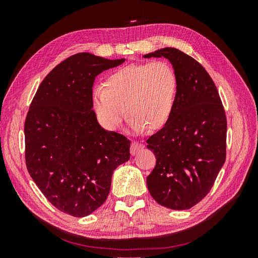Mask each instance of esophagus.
Instances as JSON below:
<instances>
[{
	"mask_svg": "<svg viewBox=\"0 0 258 258\" xmlns=\"http://www.w3.org/2000/svg\"><path fill=\"white\" fill-rule=\"evenodd\" d=\"M143 147V145L141 143H139L137 141H132L131 142V146H130V153L131 155H137V153L141 150Z\"/></svg>",
	"mask_w": 258,
	"mask_h": 258,
	"instance_id": "esophagus-1",
	"label": "esophagus"
}]
</instances>
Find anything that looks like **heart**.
Masks as SVG:
<instances>
[{
  "label": "heart",
  "instance_id": "1",
  "mask_svg": "<svg viewBox=\"0 0 258 258\" xmlns=\"http://www.w3.org/2000/svg\"><path fill=\"white\" fill-rule=\"evenodd\" d=\"M105 87L92 90L91 103L99 122L110 131L119 129L128 114L130 127L141 132L165 127L173 114L177 79L165 60L131 63L106 77Z\"/></svg>",
  "mask_w": 258,
  "mask_h": 258
}]
</instances>
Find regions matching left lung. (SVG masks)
<instances>
[{
  "label": "left lung",
  "mask_w": 258,
  "mask_h": 258,
  "mask_svg": "<svg viewBox=\"0 0 258 258\" xmlns=\"http://www.w3.org/2000/svg\"><path fill=\"white\" fill-rule=\"evenodd\" d=\"M152 57L171 62L177 89L170 120L146 141L156 157L147 188L159 205L187 210L207 196L224 165L227 120L216 86L198 61L171 47L144 54Z\"/></svg>",
  "instance_id": "1"
}]
</instances>
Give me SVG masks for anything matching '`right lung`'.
I'll return each mask as SVG.
<instances>
[{"instance_id": "add662e5", "label": "right lung", "mask_w": 258, "mask_h": 258, "mask_svg": "<svg viewBox=\"0 0 258 258\" xmlns=\"http://www.w3.org/2000/svg\"><path fill=\"white\" fill-rule=\"evenodd\" d=\"M89 52L69 57L41 83L25 122L29 174L50 204L75 217L104 204L130 141L100 126L92 111L96 76L121 64Z\"/></svg>"}]
</instances>
